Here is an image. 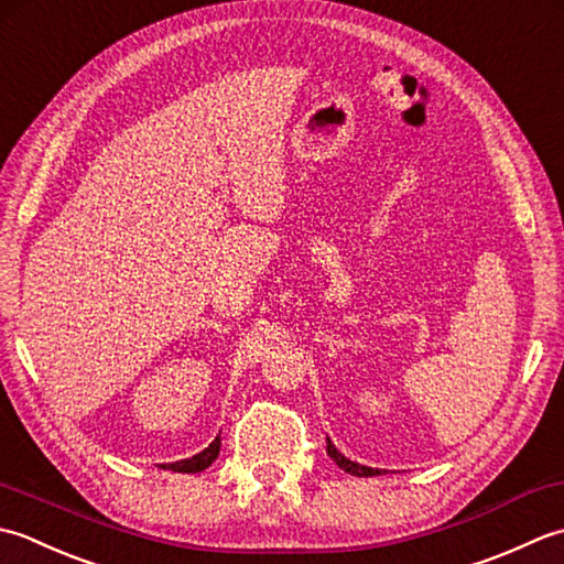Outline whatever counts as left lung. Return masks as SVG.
Wrapping results in <instances>:
<instances>
[{
    "label": "left lung",
    "instance_id": "left-lung-1",
    "mask_svg": "<svg viewBox=\"0 0 564 564\" xmlns=\"http://www.w3.org/2000/svg\"><path fill=\"white\" fill-rule=\"evenodd\" d=\"M326 443H328L326 451H328L330 459L343 469V473L355 475V477H375V475H379V469H372V467H365V465L352 463V459H348L346 455H340V453L336 451V445H333L330 441H326Z\"/></svg>",
    "mask_w": 564,
    "mask_h": 564
}]
</instances>
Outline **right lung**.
I'll use <instances>...</instances> for the list:
<instances>
[{
  "mask_svg": "<svg viewBox=\"0 0 564 564\" xmlns=\"http://www.w3.org/2000/svg\"><path fill=\"white\" fill-rule=\"evenodd\" d=\"M218 451H221V438L216 435L214 443L209 447H204L202 453H197L194 457H187V459H180V463L163 465V469H172V473H202V469L209 467L218 457Z\"/></svg>",
  "mask_w": 564,
  "mask_h": 564,
  "instance_id": "add662e5",
  "label": "right lung"
}]
</instances>
